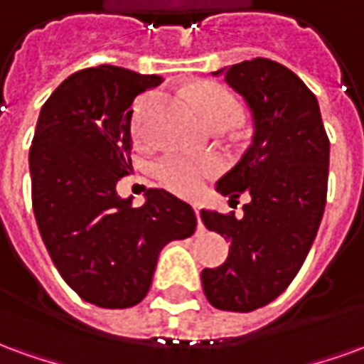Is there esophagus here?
I'll use <instances>...</instances> for the list:
<instances>
[{"label": "esophagus", "mask_w": 364, "mask_h": 364, "mask_svg": "<svg viewBox=\"0 0 364 364\" xmlns=\"http://www.w3.org/2000/svg\"><path fill=\"white\" fill-rule=\"evenodd\" d=\"M193 208H195V214H197V218H198V214H200V205H197V203H195V205H193ZM198 228H203V224H198Z\"/></svg>", "instance_id": "obj_1"}]
</instances>
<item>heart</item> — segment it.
I'll list each match as a JSON object with an SVG mask.
<instances>
[{"instance_id": "b5f03b06", "label": "heart", "mask_w": 364, "mask_h": 364, "mask_svg": "<svg viewBox=\"0 0 364 364\" xmlns=\"http://www.w3.org/2000/svg\"><path fill=\"white\" fill-rule=\"evenodd\" d=\"M146 101L140 99L134 107L132 114V127L136 136H146L148 124H146ZM197 109L203 114V119H214V117H228L234 122L240 119V105L232 93L220 87H208L197 97ZM218 171V164L213 159H197L189 156H166L158 161L156 175L167 189L177 195L191 197L203 189V185L208 177H213Z\"/></svg>"}]
</instances>
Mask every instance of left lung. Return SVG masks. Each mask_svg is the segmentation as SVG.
Here are the masks:
<instances>
[{
	"label": "left lung",
	"mask_w": 364,
	"mask_h": 364,
	"mask_svg": "<svg viewBox=\"0 0 364 364\" xmlns=\"http://www.w3.org/2000/svg\"><path fill=\"white\" fill-rule=\"evenodd\" d=\"M250 109L252 144L216 183L237 198L244 216L200 210L205 226L230 242L220 267L203 269L208 302L218 310L252 312L281 294L296 277L320 228L328 193L329 140L320 105L289 68L267 58L213 72Z\"/></svg>",
	"instance_id": "obj_1"
}]
</instances>
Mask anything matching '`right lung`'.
<instances>
[{"label": "right lung", "mask_w": 364, "mask_h": 364, "mask_svg": "<svg viewBox=\"0 0 364 364\" xmlns=\"http://www.w3.org/2000/svg\"><path fill=\"white\" fill-rule=\"evenodd\" d=\"M161 82L107 64L70 75L41 109L28 151L44 245L62 279L101 308L138 304L164 245L197 228L193 206L167 191L148 189L138 208L117 193L132 171V103Z\"/></svg>", "instance_id": "add662e5"}]
</instances>
